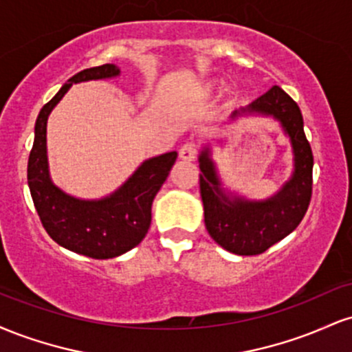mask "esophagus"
<instances>
[{
  "label": "esophagus",
  "mask_w": 352,
  "mask_h": 352,
  "mask_svg": "<svg viewBox=\"0 0 352 352\" xmlns=\"http://www.w3.org/2000/svg\"><path fill=\"white\" fill-rule=\"evenodd\" d=\"M180 159L182 160H187V162H192V160H195L197 153H199V151H197V145L193 142H187L184 144L180 147Z\"/></svg>",
  "instance_id": "1"
}]
</instances>
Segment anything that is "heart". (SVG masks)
<instances>
[{
	"label": "heart",
	"mask_w": 352,
	"mask_h": 352,
	"mask_svg": "<svg viewBox=\"0 0 352 352\" xmlns=\"http://www.w3.org/2000/svg\"><path fill=\"white\" fill-rule=\"evenodd\" d=\"M213 89H215V82H208V84H205L204 89H201V94H210V92H212Z\"/></svg>",
	"instance_id": "1"
}]
</instances>
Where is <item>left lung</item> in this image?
Segmentation results:
<instances>
[{
  "mask_svg": "<svg viewBox=\"0 0 352 352\" xmlns=\"http://www.w3.org/2000/svg\"><path fill=\"white\" fill-rule=\"evenodd\" d=\"M243 112H260L278 119L289 135L294 173L273 199L246 201L223 193L208 148L200 153V195L210 236L228 252L243 256L260 254L301 223L313 195V152L302 129V116L294 100L273 86ZM240 114L235 112L233 117Z\"/></svg>",
  "mask_w": 352,
  "mask_h": 352,
  "instance_id": "8db88e82",
  "label": "left lung"
}]
</instances>
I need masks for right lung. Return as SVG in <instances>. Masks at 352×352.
<instances>
[{
    "instance_id": "add662e5",
    "label": "right lung",
    "mask_w": 352,
    "mask_h": 352,
    "mask_svg": "<svg viewBox=\"0 0 352 352\" xmlns=\"http://www.w3.org/2000/svg\"><path fill=\"white\" fill-rule=\"evenodd\" d=\"M117 74L119 67L102 64L72 76L39 112L28 160V185L47 235L64 248L96 260L119 256L144 240L151 227L152 201L177 160V152L145 160L116 193L96 201L74 199L52 184L46 155L47 116L74 82Z\"/></svg>"
}]
</instances>
